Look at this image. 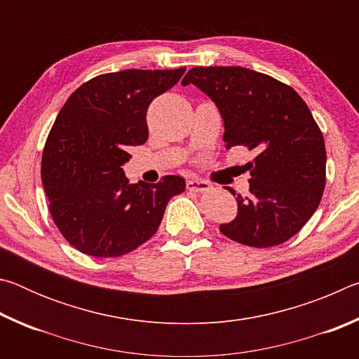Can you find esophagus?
Returning a JSON list of instances; mask_svg holds the SVG:
<instances>
[{
    "label": "esophagus",
    "instance_id": "esophagus-1",
    "mask_svg": "<svg viewBox=\"0 0 359 359\" xmlns=\"http://www.w3.org/2000/svg\"><path fill=\"white\" fill-rule=\"evenodd\" d=\"M187 188L193 191H208L210 188V184L205 180H198V179H191L187 182Z\"/></svg>",
    "mask_w": 359,
    "mask_h": 359
}]
</instances>
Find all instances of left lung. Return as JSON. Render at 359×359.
<instances>
[{
  "mask_svg": "<svg viewBox=\"0 0 359 359\" xmlns=\"http://www.w3.org/2000/svg\"><path fill=\"white\" fill-rule=\"evenodd\" d=\"M188 83L217 104L226 147L255 154L245 165L250 194H238V217L220 231L248 247L287 242L317 210L326 184L325 139L311 109L290 85L241 66H196Z\"/></svg>",
  "mask_w": 359,
  "mask_h": 359,
  "instance_id": "8db88e82",
  "label": "left lung"
}]
</instances>
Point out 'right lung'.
Wrapping results in <instances>:
<instances>
[{
    "instance_id": "add662e5",
    "label": "right lung",
    "mask_w": 359,
    "mask_h": 359,
    "mask_svg": "<svg viewBox=\"0 0 359 359\" xmlns=\"http://www.w3.org/2000/svg\"><path fill=\"white\" fill-rule=\"evenodd\" d=\"M179 69H125L82 83L60 111L42 151L48 210L79 252L115 258L156 233L166 205L185 190L180 175L130 184V145L149 137L147 109L184 76Z\"/></svg>"
}]
</instances>
